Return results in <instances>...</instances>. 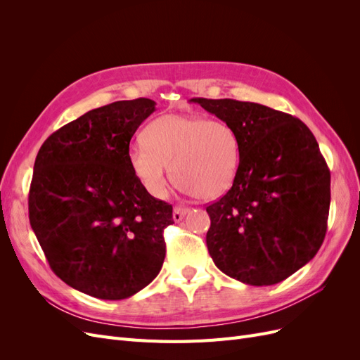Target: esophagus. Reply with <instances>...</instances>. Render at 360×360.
<instances>
[{"mask_svg": "<svg viewBox=\"0 0 360 360\" xmlns=\"http://www.w3.org/2000/svg\"><path fill=\"white\" fill-rule=\"evenodd\" d=\"M189 212V209H186V207H181V205H177L174 207V212H172V219L176 222H180L183 221V217L186 216V213Z\"/></svg>", "mask_w": 360, "mask_h": 360, "instance_id": "esophagus-1", "label": "esophagus"}]
</instances>
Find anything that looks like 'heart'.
I'll return each instance as SVG.
<instances>
[{"instance_id": "obj_1", "label": "heart", "mask_w": 360, "mask_h": 360, "mask_svg": "<svg viewBox=\"0 0 360 360\" xmlns=\"http://www.w3.org/2000/svg\"><path fill=\"white\" fill-rule=\"evenodd\" d=\"M144 146L130 150L129 165L144 189L165 198L172 169L177 186L198 200H214L234 181L240 162V141L222 120L167 114L141 134Z\"/></svg>"}]
</instances>
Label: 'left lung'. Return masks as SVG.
<instances>
[{
  "label": "left lung",
  "mask_w": 360,
  "mask_h": 360,
  "mask_svg": "<svg viewBox=\"0 0 360 360\" xmlns=\"http://www.w3.org/2000/svg\"><path fill=\"white\" fill-rule=\"evenodd\" d=\"M201 105L240 141L231 189L207 207L213 263L248 285H274L319 252L330 205V172L308 126L269 106L233 99Z\"/></svg>",
  "instance_id": "8db88e82"
}]
</instances>
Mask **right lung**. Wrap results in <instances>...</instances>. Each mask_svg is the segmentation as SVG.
<instances>
[{"label": "right lung", "mask_w": 360, "mask_h": 360, "mask_svg": "<svg viewBox=\"0 0 360 360\" xmlns=\"http://www.w3.org/2000/svg\"><path fill=\"white\" fill-rule=\"evenodd\" d=\"M156 111L150 99L85 112L40 147L30 186V224L48 263L72 288L122 300L147 287L165 259L172 205L144 189L129 144Z\"/></svg>", "instance_id": "add662e5"}]
</instances>
